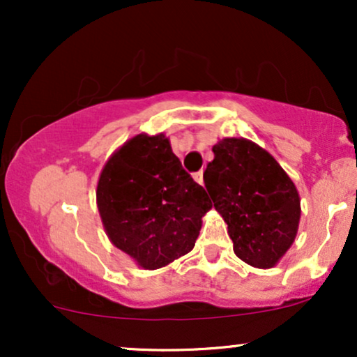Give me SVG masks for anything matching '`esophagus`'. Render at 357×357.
Instances as JSON below:
<instances>
[{"instance_id":"34e87169","label":"esophagus","mask_w":357,"mask_h":357,"mask_svg":"<svg viewBox=\"0 0 357 357\" xmlns=\"http://www.w3.org/2000/svg\"><path fill=\"white\" fill-rule=\"evenodd\" d=\"M192 178H195L196 183L203 184V171H198V173H195V174H192Z\"/></svg>"}]
</instances>
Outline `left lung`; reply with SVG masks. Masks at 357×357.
<instances>
[{"label": "left lung", "mask_w": 357, "mask_h": 357, "mask_svg": "<svg viewBox=\"0 0 357 357\" xmlns=\"http://www.w3.org/2000/svg\"><path fill=\"white\" fill-rule=\"evenodd\" d=\"M213 153L204 186L227 221L233 252L252 267H273L297 235L296 184L267 151L243 137L223 139Z\"/></svg>", "instance_id": "obj_1"}]
</instances>
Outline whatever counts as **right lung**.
Instances as JSON below:
<instances>
[{
  "label": "right lung",
  "instance_id": "right-lung-1",
  "mask_svg": "<svg viewBox=\"0 0 357 357\" xmlns=\"http://www.w3.org/2000/svg\"><path fill=\"white\" fill-rule=\"evenodd\" d=\"M97 206L110 241L142 268L155 270L191 252L213 204L165 134H139L102 169Z\"/></svg>",
  "mask_w": 357,
  "mask_h": 357
}]
</instances>
